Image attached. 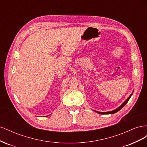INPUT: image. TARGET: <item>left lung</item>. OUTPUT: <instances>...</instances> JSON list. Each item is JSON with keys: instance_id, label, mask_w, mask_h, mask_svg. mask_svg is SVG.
Returning a JSON list of instances; mask_svg holds the SVG:
<instances>
[{"instance_id": "left-lung-1", "label": "left lung", "mask_w": 147, "mask_h": 147, "mask_svg": "<svg viewBox=\"0 0 147 147\" xmlns=\"http://www.w3.org/2000/svg\"><path fill=\"white\" fill-rule=\"evenodd\" d=\"M132 95V94H131L130 96H129V97H128V98L124 101L123 103L121 104V106H119L118 108H117V109H115V110H113V111H111V112H97V111H95L96 112H97V113H99V114H102V115H107V114H113V113H117V112H118L119 110H121L123 107L126 104H127V102L129 101V99H130V97H131V96Z\"/></svg>"}]
</instances>
